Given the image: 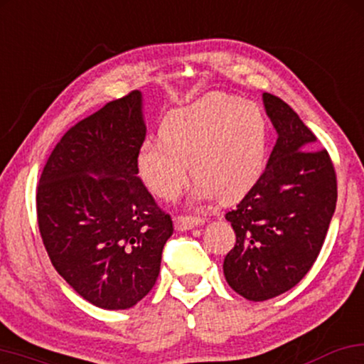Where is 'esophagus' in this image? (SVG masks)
<instances>
[{
	"label": "esophagus",
	"instance_id": "34e87169",
	"mask_svg": "<svg viewBox=\"0 0 364 364\" xmlns=\"http://www.w3.org/2000/svg\"><path fill=\"white\" fill-rule=\"evenodd\" d=\"M173 224H176L177 230H191L193 228H197V225L204 224V220H202L200 217L178 215V217H176V219H173Z\"/></svg>",
	"mask_w": 364,
	"mask_h": 364
}]
</instances>
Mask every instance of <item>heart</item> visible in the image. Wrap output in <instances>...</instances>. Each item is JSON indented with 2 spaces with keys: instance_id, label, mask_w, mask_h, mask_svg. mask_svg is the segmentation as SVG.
Masks as SVG:
<instances>
[{
  "instance_id": "b5f03b06",
  "label": "heart",
  "mask_w": 364,
  "mask_h": 364,
  "mask_svg": "<svg viewBox=\"0 0 364 364\" xmlns=\"http://www.w3.org/2000/svg\"><path fill=\"white\" fill-rule=\"evenodd\" d=\"M159 140L136 152L141 182L162 200H176L188 181L193 199H242L256 187L267 162L269 125L262 108L228 93H209L164 117Z\"/></svg>"
}]
</instances>
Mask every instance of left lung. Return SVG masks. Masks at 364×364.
I'll list each match as a JSON object with an SVG mask.
<instances>
[{
  "instance_id": "left-lung-1",
  "label": "left lung",
  "mask_w": 364,
  "mask_h": 364,
  "mask_svg": "<svg viewBox=\"0 0 364 364\" xmlns=\"http://www.w3.org/2000/svg\"><path fill=\"white\" fill-rule=\"evenodd\" d=\"M277 132L256 187L225 214L235 244L224 259L229 286L249 301L294 287L319 256L336 209V172L326 149L279 97L264 93Z\"/></svg>"
}]
</instances>
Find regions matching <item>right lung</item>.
<instances>
[{
    "mask_svg": "<svg viewBox=\"0 0 364 364\" xmlns=\"http://www.w3.org/2000/svg\"><path fill=\"white\" fill-rule=\"evenodd\" d=\"M145 134L141 93L134 90L61 136L36 187L51 264L102 309H129L149 294L173 232L136 171Z\"/></svg>",
    "mask_w": 364,
    "mask_h": 364,
    "instance_id": "right-lung-1",
    "label": "right lung"
}]
</instances>
